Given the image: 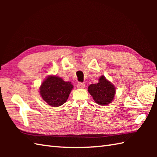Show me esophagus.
<instances>
[{
	"mask_svg": "<svg viewBox=\"0 0 157 157\" xmlns=\"http://www.w3.org/2000/svg\"><path fill=\"white\" fill-rule=\"evenodd\" d=\"M77 87L78 88H85V84L82 82H78L77 84Z\"/></svg>",
	"mask_w": 157,
	"mask_h": 157,
	"instance_id": "obj_1",
	"label": "esophagus"
}]
</instances>
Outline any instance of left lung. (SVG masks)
<instances>
[{"instance_id": "obj_1", "label": "left lung", "mask_w": 157, "mask_h": 157, "mask_svg": "<svg viewBox=\"0 0 157 157\" xmlns=\"http://www.w3.org/2000/svg\"><path fill=\"white\" fill-rule=\"evenodd\" d=\"M88 92L94 101L100 105H106L114 98L115 88L111 82L106 80L105 77L101 76L97 84L89 86Z\"/></svg>"}]
</instances>
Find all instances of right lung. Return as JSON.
<instances>
[{
    "label": "right lung",
    "mask_w": 157,
    "mask_h": 157,
    "mask_svg": "<svg viewBox=\"0 0 157 157\" xmlns=\"http://www.w3.org/2000/svg\"><path fill=\"white\" fill-rule=\"evenodd\" d=\"M73 88L71 82L56 76H49L43 82L40 93L43 100L51 106H59L67 101Z\"/></svg>",
    "instance_id": "1"
}]
</instances>
